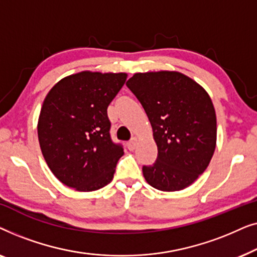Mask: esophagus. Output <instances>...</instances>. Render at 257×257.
I'll return each mask as SVG.
<instances>
[{"instance_id": "obj_1", "label": "esophagus", "mask_w": 257, "mask_h": 257, "mask_svg": "<svg viewBox=\"0 0 257 257\" xmlns=\"http://www.w3.org/2000/svg\"><path fill=\"white\" fill-rule=\"evenodd\" d=\"M136 147H137V139H132L131 142L127 143V149L130 151H135Z\"/></svg>"}]
</instances>
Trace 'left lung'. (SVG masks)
<instances>
[{
  "label": "left lung",
  "mask_w": 257,
  "mask_h": 257,
  "mask_svg": "<svg viewBox=\"0 0 257 257\" xmlns=\"http://www.w3.org/2000/svg\"><path fill=\"white\" fill-rule=\"evenodd\" d=\"M126 85L143 105L158 158L144 166L147 184L163 192L187 188L208 167L216 147V114L207 91L179 71L135 73Z\"/></svg>",
  "instance_id": "1"
}]
</instances>
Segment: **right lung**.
Returning a JSON list of instances; mask_svg holds the SVG:
<instances>
[{
    "mask_svg": "<svg viewBox=\"0 0 257 257\" xmlns=\"http://www.w3.org/2000/svg\"><path fill=\"white\" fill-rule=\"evenodd\" d=\"M125 72L82 71L55 84L44 98L37 135L44 160L62 184L78 192L103 188L124 151L112 143L107 106Z\"/></svg>",
    "mask_w": 257,
    "mask_h": 257,
    "instance_id": "right-lung-1",
    "label": "right lung"
}]
</instances>
